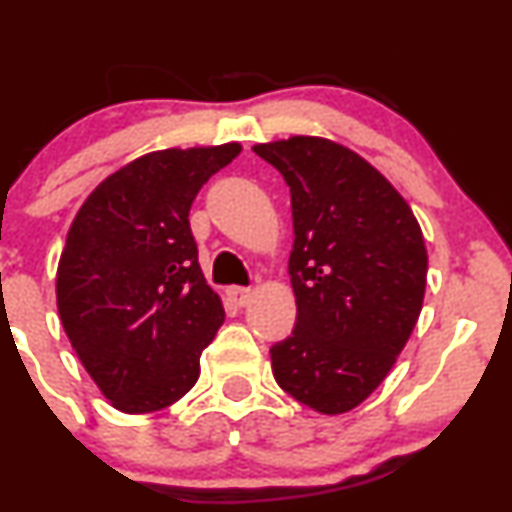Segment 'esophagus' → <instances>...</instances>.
I'll list each match as a JSON object with an SVG mask.
<instances>
[{
	"instance_id": "obj_1",
	"label": "esophagus",
	"mask_w": 512,
	"mask_h": 512,
	"mask_svg": "<svg viewBox=\"0 0 512 512\" xmlns=\"http://www.w3.org/2000/svg\"><path fill=\"white\" fill-rule=\"evenodd\" d=\"M226 296L231 298V303L238 305V308H245V305L252 301V291L243 289V286H231V289H226Z\"/></svg>"
}]
</instances>
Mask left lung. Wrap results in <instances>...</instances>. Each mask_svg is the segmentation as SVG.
Masks as SVG:
<instances>
[{
  "label": "left lung",
  "instance_id": "obj_1",
  "mask_svg": "<svg viewBox=\"0 0 512 512\" xmlns=\"http://www.w3.org/2000/svg\"><path fill=\"white\" fill-rule=\"evenodd\" d=\"M291 190L296 327L276 342L281 390L322 414L358 407L395 366L426 291L409 204L368 161L320 137L257 144Z\"/></svg>",
  "mask_w": 512,
  "mask_h": 512
}]
</instances>
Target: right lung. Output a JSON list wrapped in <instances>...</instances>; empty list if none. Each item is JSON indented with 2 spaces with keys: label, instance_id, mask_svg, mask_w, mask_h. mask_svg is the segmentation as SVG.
Wrapping results in <instances>:
<instances>
[{
  "label": "right lung",
  "instance_id": "add662e5",
  "mask_svg": "<svg viewBox=\"0 0 512 512\" xmlns=\"http://www.w3.org/2000/svg\"><path fill=\"white\" fill-rule=\"evenodd\" d=\"M238 154V144L146 154L103 180L69 228L57 310L88 375L125 414L178 402L223 325L187 216Z\"/></svg>",
  "mask_w": 512,
  "mask_h": 512
}]
</instances>
